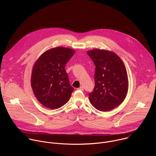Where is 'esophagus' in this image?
Returning <instances> with one entry per match:
<instances>
[{"label": "esophagus", "mask_w": 156, "mask_h": 156, "mask_svg": "<svg viewBox=\"0 0 156 156\" xmlns=\"http://www.w3.org/2000/svg\"><path fill=\"white\" fill-rule=\"evenodd\" d=\"M77 90H81V91H83V90H84V87L81 86H80L79 88H78Z\"/></svg>", "instance_id": "1"}]
</instances>
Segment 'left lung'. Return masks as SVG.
<instances>
[{
	"mask_svg": "<svg viewBox=\"0 0 156 156\" xmlns=\"http://www.w3.org/2000/svg\"><path fill=\"white\" fill-rule=\"evenodd\" d=\"M87 54L96 66L94 88L89 99L98 110L109 111L122 104L126 96L128 79L125 66L112 51L96 49Z\"/></svg>",
	"mask_w": 156,
	"mask_h": 156,
	"instance_id": "8db88e82",
	"label": "left lung"
}]
</instances>
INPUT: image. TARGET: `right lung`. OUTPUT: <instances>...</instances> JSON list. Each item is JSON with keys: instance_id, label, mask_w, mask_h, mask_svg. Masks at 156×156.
Instances as JSON below:
<instances>
[{"instance_id": "1", "label": "right lung", "mask_w": 156, "mask_h": 156, "mask_svg": "<svg viewBox=\"0 0 156 156\" xmlns=\"http://www.w3.org/2000/svg\"><path fill=\"white\" fill-rule=\"evenodd\" d=\"M75 50L57 47L44 52L34 63L31 85L37 101L44 106L57 109L67 102L74 88L70 85L65 66Z\"/></svg>"}]
</instances>
